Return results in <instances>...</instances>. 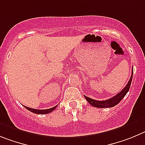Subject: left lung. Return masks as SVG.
<instances>
[{
  "label": "left lung",
  "mask_w": 145,
  "mask_h": 145,
  "mask_svg": "<svg viewBox=\"0 0 145 145\" xmlns=\"http://www.w3.org/2000/svg\"><path fill=\"white\" fill-rule=\"evenodd\" d=\"M132 76H133V69L132 72H131V78L129 80V82L127 83V84L126 85V87L119 92L117 95H116L114 97H111V98L108 99L106 100H93L92 98H89V97H87L84 95V97H85L86 100H87L89 103L91 105H92L93 107H96V108H112V107H114L115 105H116L117 104H118L121 102V100L125 97V95H126L129 90L130 86L131 84V81H132Z\"/></svg>",
  "instance_id": "obj_1"
}]
</instances>
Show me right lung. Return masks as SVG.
<instances>
[{"mask_svg":"<svg viewBox=\"0 0 145 145\" xmlns=\"http://www.w3.org/2000/svg\"><path fill=\"white\" fill-rule=\"evenodd\" d=\"M57 105L56 106L53 107L51 108H49V109H45V110H39V109H34V108H28L27 106H24V108H27V110H29V111L32 112L34 113H36V114H47V113H49L50 112L53 111V110L56 108Z\"/></svg>","mask_w":145,"mask_h":145,"instance_id":"1","label":"right lung"}]
</instances>
